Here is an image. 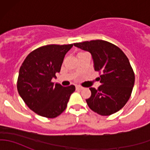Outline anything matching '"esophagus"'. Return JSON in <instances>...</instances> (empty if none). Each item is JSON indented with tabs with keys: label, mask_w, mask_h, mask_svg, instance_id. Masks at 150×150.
Masks as SVG:
<instances>
[{
	"label": "esophagus",
	"mask_w": 150,
	"mask_h": 150,
	"mask_svg": "<svg viewBox=\"0 0 150 150\" xmlns=\"http://www.w3.org/2000/svg\"><path fill=\"white\" fill-rule=\"evenodd\" d=\"M76 89H78V90H83V87H82V86H77Z\"/></svg>",
	"instance_id": "obj_1"
}]
</instances>
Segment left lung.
I'll return each instance as SVG.
<instances>
[{"instance_id": "left-lung-1", "label": "left lung", "mask_w": 150, "mask_h": 150, "mask_svg": "<svg viewBox=\"0 0 150 150\" xmlns=\"http://www.w3.org/2000/svg\"><path fill=\"white\" fill-rule=\"evenodd\" d=\"M91 53L95 71L101 74V86L90 88L91 96L86 99L91 110L103 116L117 112L131 96L135 75L128 57L115 45L102 40L74 43Z\"/></svg>"}]
</instances>
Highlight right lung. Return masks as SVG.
Segmentation results:
<instances>
[{"mask_svg": "<svg viewBox=\"0 0 150 150\" xmlns=\"http://www.w3.org/2000/svg\"><path fill=\"white\" fill-rule=\"evenodd\" d=\"M72 46L73 44L41 46L30 53L20 67L18 92L36 114L54 118L66 109L75 86L64 87L51 80L60 72L64 56Z\"/></svg>", "mask_w": 150, "mask_h": 150, "instance_id": "right-lung-1", "label": "right lung"}]
</instances>
